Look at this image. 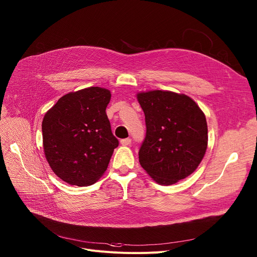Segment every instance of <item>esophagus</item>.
Segmentation results:
<instances>
[{"mask_svg": "<svg viewBox=\"0 0 257 257\" xmlns=\"http://www.w3.org/2000/svg\"><path fill=\"white\" fill-rule=\"evenodd\" d=\"M130 144H131V139H129V138L120 141V145L121 146H130Z\"/></svg>", "mask_w": 257, "mask_h": 257, "instance_id": "esophagus-1", "label": "esophagus"}]
</instances>
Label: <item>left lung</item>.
I'll list each match as a JSON object with an SVG mask.
<instances>
[{
	"instance_id": "left-lung-1",
	"label": "left lung",
	"mask_w": 257,
	"mask_h": 257,
	"mask_svg": "<svg viewBox=\"0 0 257 257\" xmlns=\"http://www.w3.org/2000/svg\"><path fill=\"white\" fill-rule=\"evenodd\" d=\"M146 119L140 164L151 178L171 185L190 176L207 149V123L197 103L183 93L150 90L137 94Z\"/></svg>"
}]
</instances>
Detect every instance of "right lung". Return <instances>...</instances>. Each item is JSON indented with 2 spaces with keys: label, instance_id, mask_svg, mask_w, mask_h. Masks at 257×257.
<instances>
[{
  "label": "right lung",
  "instance_id": "add662e5",
  "mask_svg": "<svg viewBox=\"0 0 257 257\" xmlns=\"http://www.w3.org/2000/svg\"><path fill=\"white\" fill-rule=\"evenodd\" d=\"M110 98V90L87 87L64 94L45 114V156L66 183L91 185L105 173L118 146L106 114Z\"/></svg>",
  "mask_w": 257,
  "mask_h": 257
}]
</instances>
